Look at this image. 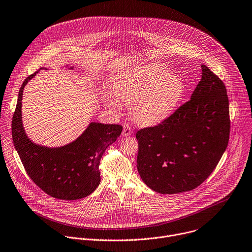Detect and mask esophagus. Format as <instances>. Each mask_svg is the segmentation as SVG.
I'll return each mask as SVG.
<instances>
[{
	"mask_svg": "<svg viewBox=\"0 0 252 252\" xmlns=\"http://www.w3.org/2000/svg\"><path fill=\"white\" fill-rule=\"evenodd\" d=\"M131 133H132V130H131L130 126H129V125H127V124H125V125L123 126L122 135H123L124 137H128V136H130V135H131Z\"/></svg>",
	"mask_w": 252,
	"mask_h": 252,
	"instance_id": "obj_1",
	"label": "esophagus"
}]
</instances>
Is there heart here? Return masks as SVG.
<instances>
[{"instance_id":"b5f03b06","label":"heart","mask_w":252,"mask_h":252,"mask_svg":"<svg viewBox=\"0 0 252 252\" xmlns=\"http://www.w3.org/2000/svg\"><path fill=\"white\" fill-rule=\"evenodd\" d=\"M111 92L103 96L104 105L120 113L129 105V116L140 126H153L168 118L180 103L185 84L176 74L158 65L125 70L111 84Z\"/></svg>"}]
</instances>
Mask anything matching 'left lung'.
Returning <instances> with one entry per match:
<instances>
[{
    "instance_id": "8db88e82",
    "label": "left lung",
    "mask_w": 252,
    "mask_h": 252,
    "mask_svg": "<svg viewBox=\"0 0 252 252\" xmlns=\"http://www.w3.org/2000/svg\"><path fill=\"white\" fill-rule=\"evenodd\" d=\"M190 100L155 127L139 130L137 169L155 192L176 194L199 186L224 153L230 132L223 82L205 65Z\"/></svg>"
}]
</instances>
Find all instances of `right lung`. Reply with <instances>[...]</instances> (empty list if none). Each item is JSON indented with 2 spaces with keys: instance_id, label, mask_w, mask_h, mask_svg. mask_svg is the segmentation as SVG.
<instances>
[{
  "instance_id": "right-lung-1",
  "label": "right lung",
  "mask_w": 252,
  "mask_h": 252,
  "mask_svg": "<svg viewBox=\"0 0 252 252\" xmlns=\"http://www.w3.org/2000/svg\"><path fill=\"white\" fill-rule=\"evenodd\" d=\"M41 69L44 68L28 77L20 88L12 121L13 142L26 172L44 192L57 199H81L99 186L100 159L107 147L117 140L122 126L91 122L74 141L60 147L33 142L24 129L22 100L27 83Z\"/></svg>"
}]
</instances>
